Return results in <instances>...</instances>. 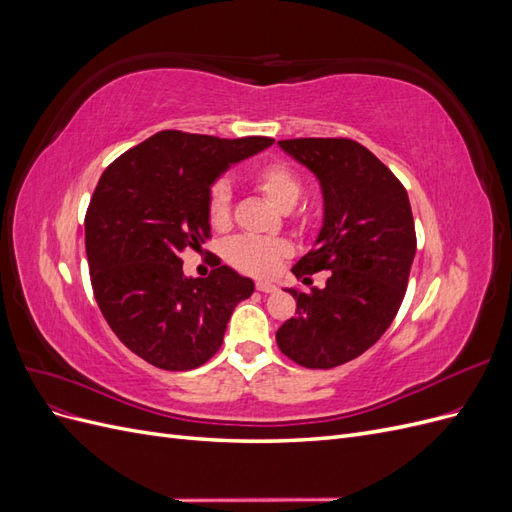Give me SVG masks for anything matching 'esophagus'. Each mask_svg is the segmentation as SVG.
<instances>
[{"mask_svg":"<svg viewBox=\"0 0 512 512\" xmlns=\"http://www.w3.org/2000/svg\"><path fill=\"white\" fill-rule=\"evenodd\" d=\"M256 288H258L260 292H277V286H275L273 282H258Z\"/></svg>","mask_w":512,"mask_h":512,"instance_id":"1","label":"esophagus"}]
</instances>
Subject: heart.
<instances>
[{"instance_id": "obj_1", "label": "heart", "mask_w": 512, "mask_h": 512, "mask_svg": "<svg viewBox=\"0 0 512 512\" xmlns=\"http://www.w3.org/2000/svg\"><path fill=\"white\" fill-rule=\"evenodd\" d=\"M254 185L269 203L290 211L303 196V183L294 170L282 162H269L254 173ZM209 222L213 228L224 230L230 224V190L224 181H218L209 192ZM292 254V247L284 239L267 237H237L226 245V258L232 267L250 275L265 277L277 271L282 260Z\"/></svg>"}]
</instances>
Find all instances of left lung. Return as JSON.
<instances>
[{"label": "left lung", "instance_id": "8db88e82", "mask_svg": "<svg viewBox=\"0 0 512 512\" xmlns=\"http://www.w3.org/2000/svg\"><path fill=\"white\" fill-rule=\"evenodd\" d=\"M320 181L324 215L314 250L292 273L303 284L331 271L327 286L286 288L297 316L275 333L277 346L309 369L344 365L374 346L404 301L416 232L408 192L374 153L350 138L280 141Z\"/></svg>", "mask_w": 512, "mask_h": 512}]
</instances>
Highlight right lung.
I'll return each mask as SVG.
<instances>
[{
    "mask_svg": "<svg viewBox=\"0 0 512 512\" xmlns=\"http://www.w3.org/2000/svg\"><path fill=\"white\" fill-rule=\"evenodd\" d=\"M273 138L164 130L108 166L85 215L91 288L108 327L134 354L168 371L207 363L254 282L226 265L183 273V250L211 235L209 192L222 173Z\"/></svg>",
    "mask_w": 512,
    "mask_h": 512,
    "instance_id": "obj_1",
    "label": "right lung"
}]
</instances>
